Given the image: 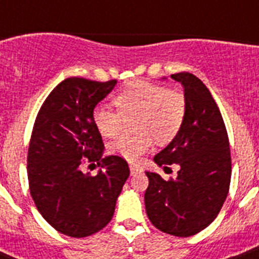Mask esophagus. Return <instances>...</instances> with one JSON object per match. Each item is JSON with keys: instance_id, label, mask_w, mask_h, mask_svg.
<instances>
[{"instance_id": "34e87169", "label": "esophagus", "mask_w": 259, "mask_h": 259, "mask_svg": "<svg viewBox=\"0 0 259 259\" xmlns=\"http://www.w3.org/2000/svg\"><path fill=\"white\" fill-rule=\"evenodd\" d=\"M142 168L140 165H137V164H130V173L132 175H136V173L141 172Z\"/></svg>"}]
</instances>
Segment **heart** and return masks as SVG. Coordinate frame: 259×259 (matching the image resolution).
<instances>
[{
  "label": "heart",
  "instance_id": "1",
  "mask_svg": "<svg viewBox=\"0 0 259 259\" xmlns=\"http://www.w3.org/2000/svg\"><path fill=\"white\" fill-rule=\"evenodd\" d=\"M118 110L98 105L93 110V121L105 137L121 133L126 121L133 122V136H122L109 144V152L127 161H137L153 145L168 144L176 137L184 123L187 99L177 90H166L157 83H132L115 95Z\"/></svg>",
  "mask_w": 259,
  "mask_h": 259
}]
</instances>
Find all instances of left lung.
<instances>
[{
  "label": "left lung",
  "instance_id": "1",
  "mask_svg": "<svg viewBox=\"0 0 259 259\" xmlns=\"http://www.w3.org/2000/svg\"><path fill=\"white\" fill-rule=\"evenodd\" d=\"M170 78L180 82L187 114L179 134L154 156L158 166L179 165L176 179L146 172V215L152 225L175 237H191L213 222L223 207L230 181L231 156L225 122L217 102L200 79L189 72Z\"/></svg>",
  "mask_w": 259,
  "mask_h": 259
}]
</instances>
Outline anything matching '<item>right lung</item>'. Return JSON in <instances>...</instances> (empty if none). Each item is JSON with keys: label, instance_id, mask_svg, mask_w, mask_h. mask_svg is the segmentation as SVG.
Wrapping results in <instances>:
<instances>
[{"label": "right lung", "instance_id": "obj_1", "mask_svg": "<svg viewBox=\"0 0 259 259\" xmlns=\"http://www.w3.org/2000/svg\"><path fill=\"white\" fill-rule=\"evenodd\" d=\"M117 80L67 78L47 97L34 121L28 149L29 191L38 212L59 233L84 238L98 233L114 215L130 175L125 158L103 154L93 110ZM97 162L91 177L81 169Z\"/></svg>", "mask_w": 259, "mask_h": 259}]
</instances>
